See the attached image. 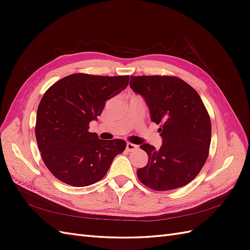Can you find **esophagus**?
Returning <instances> with one entry per match:
<instances>
[{"label": "esophagus", "instance_id": "obj_1", "mask_svg": "<svg viewBox=\"0 0 250 250\" xmlns=\"http://www.w3.org/2000/svg\"><path fill=\"white\" fill-rule=\"evenodd\" d=\"M135 149H138V146L137 145H134V144H131V143H127L126 144V150L127 151H133V150H135Z\"/></svg>", "mask_w": 250, "mask_h": 250}]
</instances>
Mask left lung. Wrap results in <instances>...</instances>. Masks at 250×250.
<instances>
[{
	"instance_id": "left-lung-1",
	"label": "left lung",
	"mask_w": 250,
	"mask_h": 250,
	"mask_svg": "<svg viewBox=\"0 0 250 250\" xmlns=\"http://www.w3.org/2000/svg\"><path fill=\"white\" fill-rule=\"evenodd\" d=\"M129 85L146 101L151 121L162 125L160 149L140 146L149 158L137 171L141 183L155 191L188 185L206 164L210 145V119L200 96L171 76H131Z\"/></svg>"
}]
</instances>
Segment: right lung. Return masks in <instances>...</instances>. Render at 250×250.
<instances>
[{"mask_svg":"<svg viewBox=\"0 0 250 250\" xmlns=\"http://www.w3.org/2000/svg\"><path fill=\"white\" fill-rule=\"evenodd\" d=\"M129 76L72 74L54 83L40 102L35 137L42 158L57 179L86 187L102 179L123 140H100L88 124L101 115L105 102L128 85Z\"/></svg>","mask_w":250,"mask_h":250,"instance_id":"1","label":"right lung"}]
</instances>
